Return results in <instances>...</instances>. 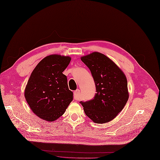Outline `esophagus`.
Segmentation results:
<instances>
[{
	"mask_svg": "<svg viewBox=\"0 0 160 160\" xmlns=\"http://www.w3.org/2000/svg\"><path fill=\"white\" fill-rule=\"evenodd\" d=\"M79 93H80V90H79V89H77V90L74 91V92H73L74 99H75V100H77Z\"/></svg>",
	"mask_w": 160,
	"mask_h": 160,
	"instance_id": "esophagus-1",
	"label": "esophagus"
}]
</instances>
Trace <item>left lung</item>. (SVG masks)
Segmentation results:
<instances>
[{
    "mask_svg": "<svg viewBox=\"0 0 160 160\" xmlns=\"http://www.w3.org/2000/svg\"><path fill=\"white\" fill-rule=\"evenodd\" d=\"M81 59L92 73L96 93L92 100L80 103L86 115L94 122L107 123L117 116L128 102L129 94L126 75L102 53L94 52Z\"/></svg>",
    "mask_w": 160,
    "mask_h": 160,
    "instance_id": "left-lung-1",
    "label": "left lung"
}]
</instances>
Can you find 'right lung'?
Segmentation results:
<instances>
[{"label":"right lung","instance_id":"right-lung-1","mask_svg":"<svg viewBox=\"0 0 160 160\" xmlns=\"http://www.w3.org/2000/svg\"><path fill=\"white\" fill-rule=\"evenodd\" d=\"M70 57L51 55L43 58L32 71L25 90V98L36 115L48 122L61 117L73 100V92L62 73Z\"/></svg>","mask_w":160,"mask_h":160}]
</instances>
